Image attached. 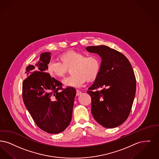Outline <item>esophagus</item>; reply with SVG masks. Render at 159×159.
<instances>
[{
  "mask_svg": "<svg viewBox=\"0 0 159 159\" xmlns=\"http://www.w3.org/2000/svg\"><path fill=\"white\" fill-rule=\"evenodd\" d=\"M81 94H82V92H81V91H80L79 90H76V96H80V95H81Z\"/></svg>",
  "mask_w": 159,
  "mask_h": 159,
  "instance_id": "obj_1",
  "label": "esophagus"
}]
</instances>
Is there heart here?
I'll return each mask as SVG.
<instances>
[{
    "mask_svg": "<svg viewBox=\"0 0 159 159\" xmlns=\"http://www.w3.org/2000/svg\"><path fill=\"white\" fill-rule=\"evenodd\" d=\"M59 61L49 62L48 74L56 78H62L70 69L72 75L63 81L66 86L80 87L87 81L95 80L101 69V60L98 56L89 55L77 51H68L59 57Z\"/></svg>",
    "mask_w": 159,
    "mask_h": 159,
    "instance_id": "b5f03b06",
    "label": "heart"
}]
</instances>
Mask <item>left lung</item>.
I'll return each instance as SVG.
<instances>
[{"instance_id":"obj_1","label":"left lung","mask_w":159,"mask_h":159,"mask_svg":"<svg viewBox=\"0 0 159 159\" xmlns=\"http://www.w3.org/2000/svg\"><path fill=\"white\" fill-rule=\"evenodd\" d=\"M86 50L102 57L100 73L87 91L92 115L105 128L117 127L129 116L135 95L136 79L131 65L122 53L106 46H89Z\"/></svg>"}]
</instances>
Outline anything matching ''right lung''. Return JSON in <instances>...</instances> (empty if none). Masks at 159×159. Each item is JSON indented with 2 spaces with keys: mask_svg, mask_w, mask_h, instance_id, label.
Returning a JSON list of instances; mask_svg holds the SVG:
<instances>
[{
  "mask_svg": "<svg viewBox=\"0 0 159 159\" xmlns=\"http://www.w3.org/2000/svg\"><path fill=\"white\" fill-rule=\"evenodd\" d=\"M50 57L51 53H43L34 66H27L22 99L37 126L55 134L63 131L71 121L76 90L63 89L62 83L45 72Z\"/></svg>",
  "mask_w": 159,
  "mask_h": 159,
  "instance_id": "obj_1",
  "label": "right lung"
}]
</instances>
